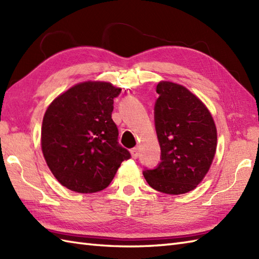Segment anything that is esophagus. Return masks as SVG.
Returning <instances> with one entry per match:
<instances>
[{
    "mask_svg": "<svg viewBox=\"0 0 259 259\" xmlns=\"http://www.w3.org/2000/svg\"><path fill=\"white\" fill-rule=\"evenodd\" d=\"M130 153H131V157H133L134 159H137L139 156V149L138 148H134V149L130 150Z\"/></svg>",
    "mask_w": 259,
    "mask_h": 259,
    "instance_id": "esophagus-1",
    "label": "esophagus"
}]
</instances>
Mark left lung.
Instances as JSON below:
<instances>
[{"label":"left lung","instance_id":"left-lung-1","mask_svg":"<svg viewBox=\"0 0 259 259\" xmlns=\"http://www.w3.org/2000/svg\"><path fill=\"white\" fill-rule=\"evenodd\" d=\"M155 125L161 162L145 170L150 187L163 194L181 195L194 190L209 171L217 149L212 115L199 98L171 81L157 85Z\"/></svg>","mask_w":259,"mask_h":259}]
</instances>
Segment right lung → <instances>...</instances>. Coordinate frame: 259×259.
Returning <instances> with one entry per match:
<instances>
[{"instance_id":"obj_1","label":"right lung","mask_w":259,"mask_h":259,"mask_svg":"<svg viewBox=\"0 0 259 259\" xmlns=\"http://www.w3.org/2000/svg\"><path fill=\"white\" fill-rule=\"evenodd\" d=\"M121 88L106 81H84L49 104L42 121L41 148L60 184L80 194L103 190L129 151L118 144L111 118Z\"/></svg>"}]
</instances>
